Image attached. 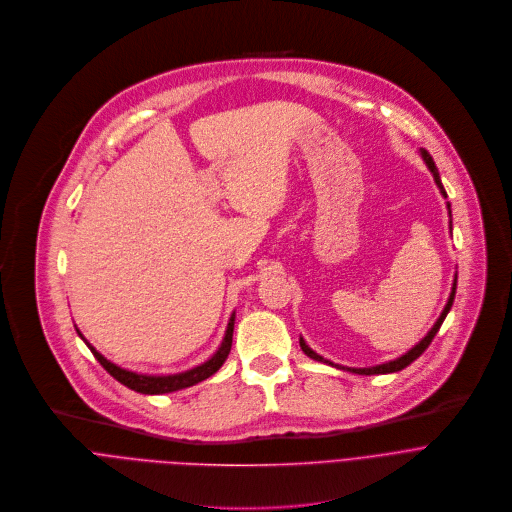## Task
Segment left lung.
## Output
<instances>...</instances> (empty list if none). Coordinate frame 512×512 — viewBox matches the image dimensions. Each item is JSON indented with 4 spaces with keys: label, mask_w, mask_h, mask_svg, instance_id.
<instances>
[{
    "label": "left lung",
    "mask_w": 512,
    "mask_h": 512,
    "mask_svg": "<svg viewBox=\"0 0 512 512\" xmlns=\"http://www.w3.org/2000/svg\"><path fill=\"white\" fill-rule=\"evenodd\" d=\"M420 157L424 159V163H426V167L430 169V173L434 175V181H436V185H438V189H440V193H442V197L446 199L448 197V193H446V189H444V185H442V179H440V171H438V167H436V163H434V159H432V155L426 151V149H420ZM446 208H448V216H450V234H452V206H450V201H446ZM456 282H458V272L454 274V282H452V292H450V296H448V302H446V306H444V311L440 313V317H438V321L434 323V327L428 331V335L420 341V343H416L410 351L407 353H403L401 357H397V359H393V361H385V363H379V365H373V367H345V365H337V363H333V361H329V359H325L323 355H319L317 351H313L309 345H306V341L300 337L298 339V343H300V349L304 351V355L306 357H311V359H315V361H321V363H327V365H331V367H337V369H345V371H351V373H357V375H385V373H397V371H401V369H405L407 365L410 363H414L428 347H430V343H432V339L436 337V333L440 331V327H442V323H444V319L448 317V313H450V309H452V304H454V296H456Z\"/></svg>",
    "instance_id": "obj_1"
}]
</instances>
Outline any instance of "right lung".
<instances>
[{"label":"right lung","instance_id":"add662e5","mask_svg":"<svg viewBox=\"0 0 512 512\" xmlns=\"http://www.w3.org/2000/svg\"><path fill=\"white\" fill-rule=\"evenodd\" d=\"M234 321H236V311L230 315V321H228V327H226V333H224V339L218 347V351L208 359L203 361L187 371H179V373H167V375H153V373H137V371H131V369H125L113 361H109L105 355L98 353L88 341L86 337L80 333V329L74 325L78 337L84 341V345L90 349V353L94 355V359L105 367L119 383H123L125 387L137 391V393H145V395H163V393H173V391H179V389H185V387H191L203 379L212 377L222 365L224 361L228 359L230 355V349H232V337H234Z\"/></svg>","mask_w":512,"mask_h":512}]
</instances>
